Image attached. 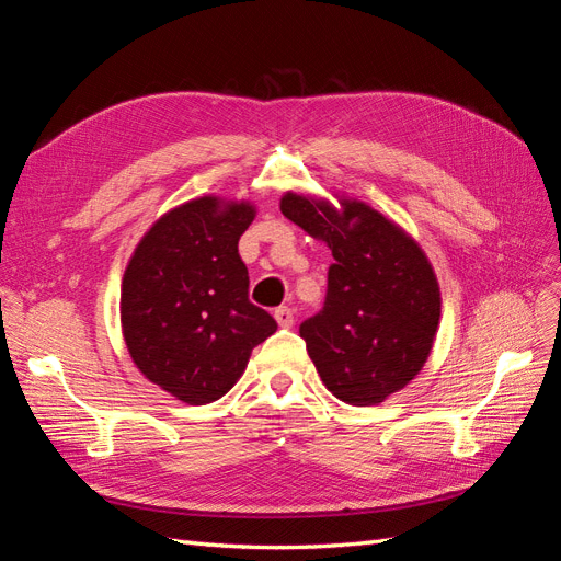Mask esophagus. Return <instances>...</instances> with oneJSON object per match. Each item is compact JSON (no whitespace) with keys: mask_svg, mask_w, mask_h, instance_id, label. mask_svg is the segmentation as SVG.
<instances>
[{"mask_svg":"<svg viewBox=\"0 0 561 561\" xmlns=\"http://www.w3.org/2000/svg\"><path fill=\"white\" fill-rule=\"evenodd\" d=\"M274 318H276V322H278L280 328H293L295 325V313H293L290 307H278L274 311Z\"/></svg>","mask_w":561,"mask_h":561,"instance_id":"34e87169","label":"esophagus"}]
</instances>
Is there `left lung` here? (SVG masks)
Listing matches in <instances>:
<instances>
[{
	"mask_svg": "<svg viewBox=\"0 0 561 561\" xmlns=\"http://www.w3.org/2000/svg\"><path fill=\"white\" fill-rule=\"evenodd\" d=\"M297 194L280 213L334 262L322 309L299 325L322 383L348 404L369 407L410 383L428 360L439 322V287L426 254L398 225L360 201Z\"/></svg>",
	"mask_w": 561,
	"mask_h": 561,
	"instance_id": "obj_1",
	"label": "left lung"
}]
</instances>
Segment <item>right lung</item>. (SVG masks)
Returning <instances> with one entry per match:
<instances>
[{
    "label": "right lung",
    "mask_w": 561,
    "mask_h": 561,
    "mask_svg": "<svg viewBox=\"0 0 561 561\" xmlns=\"http://www.w3.org/2000/svg\"><path fill=\"white\" fill-rule=\"evenodd\" d=\"M250 203L201 196L163 215L135 248L122 287V328L142 375L186 404L239 381L278 322L248 299L239 239Z\"/></svg>",
    "instance_id": "add662e5"
}]
</instances>
